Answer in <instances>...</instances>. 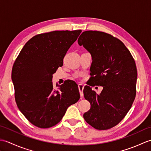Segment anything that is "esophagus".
I'll return each instance as SVG.
<instances>
[{
    "label": "esophagus",
    "instance_id": "esophagus-1",
    "mask_svg": "<svg viewBox=\"0 0 151 151\" xmlns=\"http://www.w3.org/2000/svg\"><path fill=\"white\" fill-rule=\"evenodd\" d=\"M78 89L80 91V95H81V97L82 98L84 97V93H83V89H84V86L81 84H78Z\"/></svg>",
    "mask_w": 151,
    "mask_h": 151
}]
</instances>
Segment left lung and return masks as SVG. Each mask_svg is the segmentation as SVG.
I'll return each mask as SVG.
<instances>
[{"label": "left lung", "mask_w": 151, "mask_h": 151, "mask_svg": "<svg viewBox=\"0 0 151 151\" xmlns=\"http://www.w3.org/2000/svg\"><path fill=\"white\" fill-rule=\"evenodd\" d=\"M78 43L91 55L92 82L103 87L100 94L89 86L84 88V98L91 108L83 117L95 129H110L125 117L135 99V61L121 41L102 32L85 31Z\"/></svg>", "instance_id": "1"}]
</instances>
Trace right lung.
Wrapping results in <instances>:
<instances>
[{
    "label": "right lung",
    "instance_id": "1",
    "mask_svg": "<svg viewBox=\"0 0 151 151\" xmlns=\"http://www.w3.org/2000/svg\"><path fill=\"white\" fill-rule=\"evenodd\" d=\"M81 30L53 31L32 37L21 50L12 69L15 99L19 110L41 129L58 124L67 108L80 99L76 84L70 82L54 89L52 75ZM58 86V85H56Z\"/></svg>",
    "mask_w": 151,
    "mask_h": 151
}]
</instances>
